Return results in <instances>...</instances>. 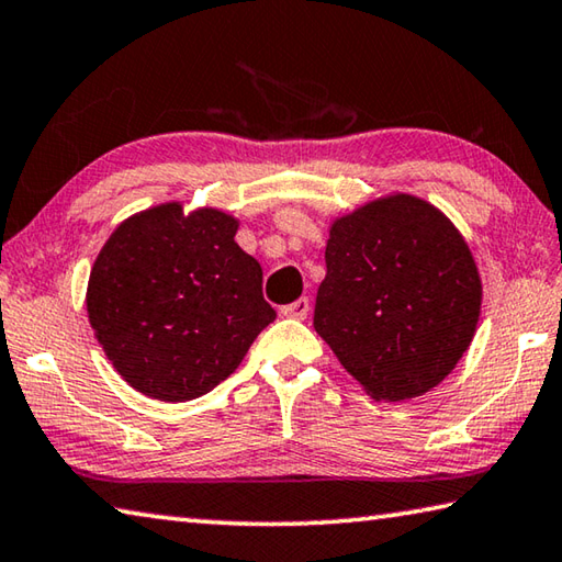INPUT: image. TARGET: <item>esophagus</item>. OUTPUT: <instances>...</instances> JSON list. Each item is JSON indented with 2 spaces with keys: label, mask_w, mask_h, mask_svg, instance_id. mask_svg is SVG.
<instances>
[{
  "label": "esophagus",
  "mask_w": 562,
  "mask_h": 562,
  "mask_svg": "<svg viewBox=\"0 0 562 562\" xmlns=\"http://www.w3.org/2000/svg\"><path fill=\"white\" fill-rule=\"evenodd\" d=\"M282 315L284 317H292V319H307V315H310V300L307 297H300L297 302L288 304V307H282Z\"/></svg>",
  "instance_id": "obj_1"
}]
</instances>
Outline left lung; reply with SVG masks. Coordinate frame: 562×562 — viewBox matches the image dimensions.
Instances as JSON below:
<instances>
[{
	"mask_svg": "<svg viewBox=\"0 0 562 562\" xmlns=\"http://www.w3.org/2000/svg\"><path fill=\"white\" fill-rule=\"evenodd\" d=\"M315 329L376 402L449 376L481 319L483 282L459 227L434 203L389 193L331 217Z\"/></svg>",
	"mask_w": 562,
	"mask_h": 562,
	"instance_id": "8db88e82",
	"label": "left lung"
}]
</instances>
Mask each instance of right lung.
Here are the masks:
<instances>
[{
	"label": "right lung",
	"instance_id": "obj_1",
	"mask_svg": "<svg viewBox=\"0 0 562 562\" xmlns=\"http://www.w3.org/2000/svg\"><path fill=\"white\" fill-rule=\"evenodd\" d=\"M221 207L168 201L133 213L103 243L87 315L123 382L158 402H190L231 376L274 319L262 268Z\"/></svg>",
	"mask_w": 562,
	"mask_h": 562
}]
</instances>
